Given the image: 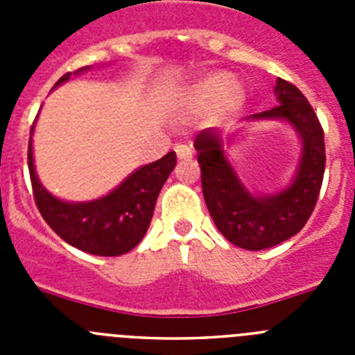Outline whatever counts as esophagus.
Here are the masks:
<instances>
[{"mask_svg": "<svg viewBox=\"0 0 355 355\" xmlns=\"http://www.w3.org/2000/svg\"><path fill=\"white\" fill-rule=\"evenodd\" d=\"M175 155H178V158L180 159H190L192 158V149H190L188 146L180 144V146H175Z\"/></svg>", "mask_w": 355, "mask_h": 355, "instance_id": "1", "label": "esophagus"}]
</instances>
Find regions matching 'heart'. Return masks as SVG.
Returning a JSON list of instances; mask_svg holds the SVG:
<instances>
[{
  "label": "heart",
  "mask_w": 355,
  "mask_h": 355,
  "mask_svg": "<svg viewBox=\"0 0 355 355\" xmlns=\"http://www.w3.org/2000/svg\"><path fill=\"white\" fill-rule=\"evenodd\" d=\"M245 103V90L240 81L225 72H215L193 81L181 97V106L190 115L211 114L215 119H229Z\"/></svg>",
  "instance_id": "heart-1"
}]
</instances>
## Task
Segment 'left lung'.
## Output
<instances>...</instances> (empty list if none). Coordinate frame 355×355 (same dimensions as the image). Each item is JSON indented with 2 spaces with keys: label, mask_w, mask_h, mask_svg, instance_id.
Wrapping results in <instances>:
<instances>
[{
  "label": "left lung",
  "mask_w": 355,
  "mask_h": 355,
  "mask_svg": "<svg viewBox=\"0 0 355 355\" xmlns=\"http://www.w3.org/2000/svg\"><path fill=\"white\" fill-rule=\"evenodd\" d=\"M279 105L247 121L283 119L302 140V156L290 187L270 196H252L229 165L222 150V135L213 128L196 137L193 147L200 165V183L213 222L231 243L247 250H263L295 236L306 225L318 200L325 171L324 130L295 85L277 78Z\"/></svg>",
  "instance_id": "8db88e82"
}]
</instances>
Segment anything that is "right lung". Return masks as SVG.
Masks as SVG:
<instances>
[{"label": "right lung", "instance_id": "1", "mask_svg": "<svg viewBox=\"0 0 355 355\" xmlns=\"http://www.w3.org/2000/svg\"><path fill=\"white\" fill-rule=\"evenodd\" d=\"M89 67L78 69V72ZM67 72L55 87L67 81ZM33 135V126H31ZM175 167V153L137 168L115 190L90 202H65L40 184L33 165V150L28 147V168L37 208L49 227L69 245L96 256H121L142 241L153 218L163 183Z\"/></svg>", "mask_w": 355, "mask_h": 355}]
</instances>
